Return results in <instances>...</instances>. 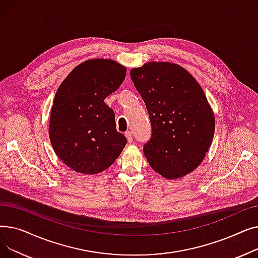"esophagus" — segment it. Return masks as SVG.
I'll use <instances>...</instances> for the list:
<instances>
[{"label":"esophagus","instance_id":"34e87169","mask_svg":"<svg viewBox=\"0 0 258 258\" xmlns=\"http://www.w3.org/2000/svg\"><path fill=\"white\" fill-rule=\"evenodd\" d=\"M125 137H126V139H127V141H128V143H133V141H134V137H133V133L132 132H126L125 133Z\"/></svg>","mask_w":258,"mask_h":258}]
</instances>
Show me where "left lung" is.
I'll list each match as a JSON object with an SVG mask.
<instances>
[{
    "label": "left lung",
    "mask_w": 258,
    "mask_h": 258,
    "mask_svg": "<svg viewBox=\"0 0 258 258\" xmlns=\"http://www.w3.org/2000/svg\"><path fill=\"white\" fill-rule=\"evenodd\" d=\"M146 105L152 136L143 146L148 163L167 179L195 170L211 145L215 121L198 81L182 67L147 62L131 70Z\"/></svg>",
    "instance_id": "1"
}]
</instances>
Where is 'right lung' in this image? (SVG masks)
<instances>
[{
  "label": "right lung",
  "mask_w": 258,
  "mask_h": 258,
  "mask_svg": "<svg viewBox=\"0 0 258 258\" xmlns=\"http://www.w3.org/2000/svg\"><path fill=\"white\" fill-rule=\"evenodd\" d=\"M125 67L111 59L78 64L59 86L51 108L49 135L66 165L95 174L110 167L127 140L117 132L115 113L104 103L123 83Z\"/></svg>",
  "instance_id": "obj_1"
}]
</instances>
